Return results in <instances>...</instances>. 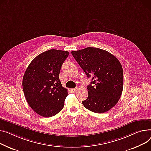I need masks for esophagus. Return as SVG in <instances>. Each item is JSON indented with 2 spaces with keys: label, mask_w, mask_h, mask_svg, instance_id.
<instances>
[{
  "label": "esophagus",
  "mask_w": 151,
  "mask_h": 151,
  "mask_svg": "<svg viewBox=\"0 0 151 151\" xmlns=\"http://www.w3.org/2000/svg\"><path fill=\"white\" fill-rule=\"evenodd\" d=\"M78 90V88H72L71 89V91L73 92V93H75V92H76V91Z\"/></svg>",
  "instance_id": "34e87169"
}]
</instances>
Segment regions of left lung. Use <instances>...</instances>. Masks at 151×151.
Masks as SVG:
<instances>
[{
  "label": "left lung",
  "instance_id": "left-lung-1",
  "mask_svg": "<svg viewBox=\"0 0 151 151\" xmlns=\"http://www.w3.org/2000/svg\"><path fill=\"white\" fill-rule=\"evenodd\" d=\"M72 55L87 76L92 77L87 86L88 97L83 104L95 113L108 111L118 103L123 89V71L119 60L95 47L72 51Z\"/></svg>",
  "mask_w": 151,
  "mask_h": 151
}]
</instances>
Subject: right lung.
Segmentation results:
<instances>
[{"label": "right lung", "mask_w": 151, "mask_h": 151, "mask_svg": "<svg viewBox=\"0 0 151 151\" xmlns=\"http://www.w3.org/2000/svg\"><path fill=\"white\" fill-rule=\"evenodd\" d=\"M69 53L52 49L37 56L26 69L22 88L27 101L34 111L51 117L63 109L67 90L62 86L59 75Z\"/></svg>", "instance_id": "obj_1"}]
</instances>
